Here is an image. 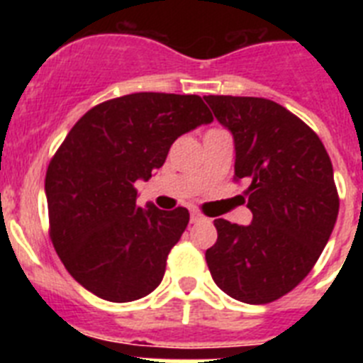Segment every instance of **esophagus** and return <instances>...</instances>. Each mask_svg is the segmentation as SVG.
Returning a JSON list of instances; mask_svg holds the SVG:
<instances>
[{"label": "esophagus", "instance_id": "34e87169", "mask_svg": "<svg viewBox=\"0 0 363 363\" xmlns=\"http://www.w3.org/2000/svg\"><path fill=\"white\" fill-rule=\"evenodd\" d=\"M205 216L203 214L196 213V211H192L191 213V223H200V221H203Z\"/></svg>", "mask_w": 363, "mask_h": 363}]
</instances>
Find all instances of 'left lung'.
Masks as SVG:
<instances>
[{"label":"left lung","mask_w":363,"mask_h":363,"mask_svg":"<svg viewBox=\"0 0 363 363\" xmlns=\"http://www.w3.org/2000/svg\"><path fill=\"white\" fill-rule=\"evenodd\" d=\"M234 136V182L247 179L251 225L218 218L205 252L213 280L243 303H271L293 291L318 262L335 229L340 198L318 134L277 101L205 96Z\"/></svg>","instance_id":"1"}]
</instances>
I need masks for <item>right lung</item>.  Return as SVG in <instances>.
I'll list each match as a JSON object with an SVG mask.
<instances>
[{
  "instance_id": "right-lung-1",
  "label": "right lung",
  "mask_w": 363,
  "mask_h": 363,
  "mask_svg": "<svg viewBox=\"0 0 363 363\" xmlns=\"http://www.w3.org/2000/svg\"><path fill=\"white\" fill-rule=\"evenodd\" d=\"M213 114L196 94L136 92L86 111L52 156L45 176L49 234L74 280L116 303L152 293L189 211L138 207L149 179L182 134Z\"/></svg>"
}]
</instances>
